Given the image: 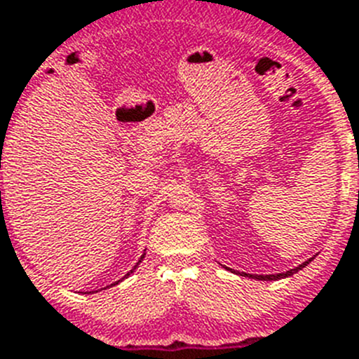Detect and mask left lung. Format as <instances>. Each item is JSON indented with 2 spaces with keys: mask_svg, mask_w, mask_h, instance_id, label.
<instances>
[{
  "mask_svg": "<svg viewBox=\"0 0 359 359\" xmlns=\"http://www.w3.org/2000/svg\"><path fill=\"white\" fill-rule=\"evenodd\" d=\"M309 262H311V259H309V261H306V262H304V264H300V266H298V268H293V269H290V271H286V273H277V275H252V273H241V275H243V277L257 278V280H278V278H286V277H291V275H293V273H297V271H300V269H302V268H306V266L309 264Z\"/></svg>",
  "mask_w": 359,
  "mask_h": 359,
  "instance_id": "1",
  "label": "left lung"
}]
</instances>
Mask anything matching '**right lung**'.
Returning a JSON list of instances; mask_svg holds the SVG:
<instances>
[{"instance_id": "add662e5", "label": "right lung", "mask_w": 359, "mask_h": 359, "mask_svg": "<svg viewBox=\"0 0 359 359\" xmlns=\"http://www.w3.org/2000/svg\"><path fill=\"white\" fill-rule=\"evenodd\" d=\"M144 255H145V253H144ZM144 255H142V257H140V261L136 262V266H138V264H140V262H142V261H144ZM136 266H135V268H133V269H131V271H129V273H128V275H126V277H123V278H128V277H129V275H131V273H133V271H135V269H136ZM118 282H122V280H118ZM118 282H115V284H118ZM115 284H111V286H115ZM90 293H95V291H90Z\"/></svg>"}]
</instances>
